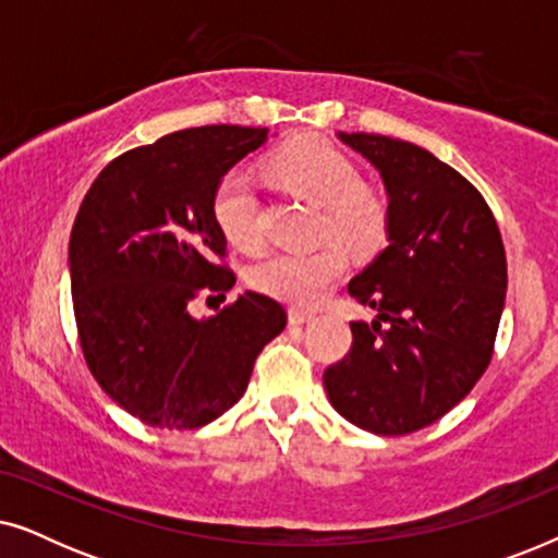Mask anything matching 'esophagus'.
<instances>
[{"mask_svg": "<svg viewBox=\"0 0 558 558\" xmlns=\"http://www.w3.org/2000/svg\"><path fill=\"white\" fill-rule=\"evenodd\" d=\"M315 317V312L304 310V307H289V323L292 325H304Z\"/></svg>", "mask_w": 558, "mask_h": 558, "instance_id": "34e87169", "label": "esophagus"}]
</instances>
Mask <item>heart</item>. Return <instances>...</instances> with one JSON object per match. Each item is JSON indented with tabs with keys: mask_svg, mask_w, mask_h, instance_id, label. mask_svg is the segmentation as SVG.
I'll list each match as a JSON object with an SVG mask.
<instances>
[{
	"mask_svg": "<svg viewBox=\"0 0 558 558\" xmlns=\"http://www.w3.org/2000/svg\"><path fill=\"white\" fill-rule=\"evenodd\" d=\"M266 174L289 193L319 208V239H335L353 254H371L386 239L388 203L378 187L361 182L345 151L319 136H300L269 155ZM213 218L228 241L254 248L262 241L258 201L239 172L226 174L213 195ZM338 243L315 251H274L254 266L251 279L262 292L292 304L323 300L345 271L348 258Z\"/></svg>",
	"mask_w": 558,
	"mask_h": 558,
	"instance_id": "heart-1",
	"label": "heart"
}]
</instances>
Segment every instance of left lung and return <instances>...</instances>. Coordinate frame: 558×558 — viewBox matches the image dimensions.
I'll return each mask as SVG.
<instances>
[{
    "label": "left lung",
    "mask_w": 558,
    "mask_h": 558,
    "mask_svg": "<svg viewBox=\"0 0 558 558\" xmlns=\"http://www.w3.org/2000/svg\"><path fill=\"white\" fill-rule=\"evenodd\" d=\"M338 136L384 178L388 246L348 284L378 319L350 323L353 345L323 380L350 424L399 437L445 416L490 365L506 248L485 197L432 151L380 134Z\"/></svg>",
    "instance_id": "left-lung-1"
}]
</instances>
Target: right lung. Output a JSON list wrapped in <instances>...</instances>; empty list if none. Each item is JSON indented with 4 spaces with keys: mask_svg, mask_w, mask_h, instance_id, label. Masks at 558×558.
<instances>
[{
    "mask_svg": "<svg viewBox=\"0 0 558 558\" xmlns=\"http://www.w3.org/2000/svg\"><path fill=\"white\" fill-rule=\"evenodd\" d=\"M266 134L233 124L172 132L111 159L83 197L68 246L81 350L98 386L144 424H210L284 330V307L258 292L216 317L190 315L197 296L235 284L213 195Z\"/></svg>",
    "mask_w": 558,
    "mask_h": 558,
    "instance_id": "1",
    "label": "right lung"
}]
</instances>
